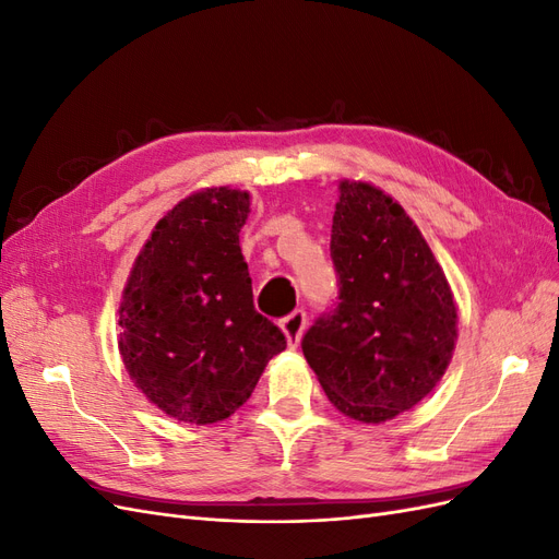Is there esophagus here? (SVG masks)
I'll list each match as a JSON object with an SVG mask.
<instances>
[{
	"mask_svg": "<svg viewBox=\"0 0 559 559\" xmlns=\"http://www.w3.org/2000/svg\"><path fill=\"white\" fill-rule=\"evenodd\" d=\"M306 324H308V314L306 310H294L292 314H286L280 326L286 335V343H289V347H298L300 337H302V331H306Z\"/></svg>",
	"mask_w": 559,
	"mask_h": 559,
	"instance_id": "1",
	"label": "esophagus"
}]
</instances>
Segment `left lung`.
I'll list each match as a JSON object with an SVG mask.
<instances>
[{
	"instance_id": "8db88e82",
	"label": "left lung",
	"mask_w": 559,
	"mask_h": 559,
	"mask_svg": "<svg viewBox=\"0 0 559 559\" xmlns=\"http://www.w3.org/2000/svg\"><path fill=\"white\" fill-rule=\"evenodd\" d=\"M337 302L302 335V354L343 415L380 425L425 399L456 341V308L427 240L399 202L341 181L331 228Z\"/></svg>"
}]
</instances>
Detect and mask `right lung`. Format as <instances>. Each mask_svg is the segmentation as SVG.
<instances>
[{"label": "right lung", "instance_id": "right-lung-1", "mask_svg": "<svg viewBox=\"0 0 559 559\" xmlns=\"http://www.w3.org/2000/svg\"><path fill=\"white\" fill-rule=\"evenodd\" d=\"M249 193L202 189L167 212L134 259L118 308L130 380L167 417L212 425L251 396L284 333L253 308L240 249Z\"/></svg>", "mask_w": 559, "mask_h": 559}]
</instances>
